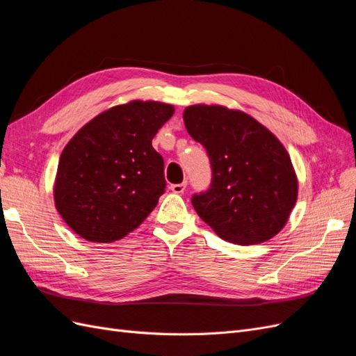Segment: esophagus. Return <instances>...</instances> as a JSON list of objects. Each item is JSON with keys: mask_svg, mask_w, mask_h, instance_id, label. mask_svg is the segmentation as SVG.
I'll list each match as a JSON object with an SVG mask.
<instances>
[{"mask_svg": "<svg viewBox=\"0 0 356 356\" xmlns=\"http://www.w3.org/2000/svg\"><path fill=\"white\" fill-rule=\"evenodd\" d=\"M170 189L175 193H183V191L186 189V181L185 183H177V185H171Z\"/></svg>", "mask_w": 356, "mask_h": 356, "instance_id": "obj_1", "label": "esophagus"}]
</instances>
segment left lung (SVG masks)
Here are the masks:
<instances>
[{
  "label": "left lung",
  "mask_w": 356,
  "mask_h": 356,
  "mask_svg": "<svg viewBox=\"0 0 356 356\" xmlns=\"http://www.w3.org/2000/svg\"><path fill=\"white\" fill-rule=\"evenodd\" d=\"M183 121L210 159V186L191 200L201 219L238 245L277 235L297 200V179L281 142L247 113L223 106H189Z\"/></svg>",
  "instance_id": "left-lung-1"
}]
</instances>
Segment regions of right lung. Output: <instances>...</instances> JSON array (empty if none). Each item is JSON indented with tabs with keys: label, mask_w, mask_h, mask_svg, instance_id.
I'll use <instances>...</instances> for the list:
<instances>
[{
	"label": "right lung",
	"mask_w": 356,
	"mask_h": 356,
	"mask_svg": "<svg viewBox=\"0 0 356 356\" xmlns=\"http://www.w3.org/2000/svg\"><path fill=\"white\" fill-rule=\"evenodd\" d=\"M175 108L134 100L105 111L60 155L56 209L75 234L112 243L134 231L165 192L164 159L152 147Z\"/></svg>",
	"instance_id": "obj_1"
}]
</instances>
